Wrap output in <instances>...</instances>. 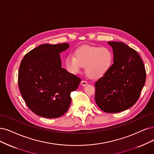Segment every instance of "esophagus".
Here are the masks:
<instances>
[{
    "label": "esophagus",
    "instance_id": "obj_1",
    "mask_svg": "<svg viewBox=\"0 0 154 154\" xmlns=\"http://www.w3.org/2000/svg\"><path fill=\"white\" fill-rule=\"evenodd\" d=\"M87 84H88V82L86 81L82 80V81H81V84H82V86H86V85H87Z\"/></svg>",
    "mask_w": 154,
    "mask_h": 154
}]
</instances>
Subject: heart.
Listing matches in <instances>:
<instances>
[{"mask_svg":"<svg viewBox=\"0 0 154 154\" xmlns=\"http://www.w3.org/2000/svg\"><path fill=\"white\" fill-rule=\"evenodd\" d=\"M112 52L106 48L85 45L75 51V56L68 55L66 66L68 72L76 74L85 66L87 75L91 78L102 76L109 70L112 64Z\"/></svg>","mask_w":154,"mask_h":154,"instance_id":"obj_1","label":"heart"}]
</instances>
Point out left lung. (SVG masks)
Wrapping results in <instances>:
<instances>
[{"instance_id": "obj_1", "label": "left lung", "mask_w": 154, "mask_h": 154, "mask_svg": "<svg viewBox=\"0 0 154 154\" xmlns=\"http://www.w3.org/2000/svg\"><path fill=\"white\" fill-rule=\"evenodd\" d=\"M113 63L96 82L95 101L106 113L126 110L137 101L146 80L145 66L136 51L121 42H109Z\"/></svg>"}]
</instances>
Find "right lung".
Listing matches in <instances>:
<instances>
[{
	"label": "right lung",
	"instance_id": "1",
	"mask_svg": "<svg viewBox=\"0 0 154 154\" xmlns=\"http://www.w3.org/2000/svg\"><path fill=\"white\" fill-rule=\"evenodd\" d=\"M70 45L45 44L31 50L22 60L18 86L28 107L36 115L58 118L68 110L70 93L81 79L61 67L60 54Z\"/></svg>",
	"mask_w": 154,
	"mask_h": 154
}]
</instances>
